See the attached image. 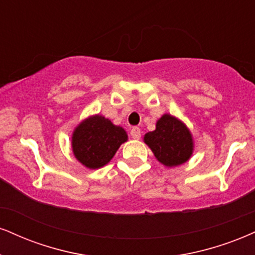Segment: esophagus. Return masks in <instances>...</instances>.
Listing matches in <instances>:
<instances>
[{
	"label": "esophagus",
	"mask_w": 255,
	"mask_h": 255,
	"mask_svg": "<svg viewBox=\"0 0 255 255\" xmlns=\"http://www.w3.org/2000/svg\"><path fill=\"white\" fill-rule=\"evenodd\" d=\"M130 135H131V137H133V139H140L141 137V130H140V128L139 127H133L130 129Z\"/></svg>",
	"instance_id": "34e87169"
}]
</instances>
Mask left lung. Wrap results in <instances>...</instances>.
<instances>
[{
  "mask_svg": "<svg viewBox=\"0 0 255 255\" xmlns=\"http://www.w3.org/2000/svg\"><path fill=\"white\" fill-rule=\"evenodd\" d=\"M155 158L167 167L178 166L186 162L194 152L191 131L180 120L164 114L157 121L155 129L143 136Z\"/></svg>",
  "mask_w": 255,
  "mask_h": 255,
  "instance_id": "left-lung-1",
  "label": "left lung"
}]
</instances>
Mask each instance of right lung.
Instances as JSON below:
<instances>
[{"label":"right lung","mask_w":255,"mask_h":255,"mask_svg":"<svg viewBox=\"0 0 255 255\" xmlns=\"http://www.w3.org/2000/svg\"><path fill=\"white\" fill-rule=\"evenodd\" d=\"M127 139L124 128L102 115H94L82 121L73 130L72 151L85 167L100 168L112 160Z\"/></svg>","instance_id":"right-lung-1"}]
</instances>
